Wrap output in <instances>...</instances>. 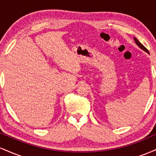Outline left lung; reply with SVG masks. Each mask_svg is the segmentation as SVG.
I'll return each instance as SVG.
<instances>
[{
	"label": "left lung",
	"mask_w": 156,
	"mask_h": 156,
	"mask_svg": "<svg viewBox=\"0 0 156 156\" xmlns=\"http://www.w3.org/2000/svg\"><path fill=\"white\" fill-rule=\"evenodd\" d=\"M133 39H134V40H135V42H136V44L137 45L139 46V47L141 48V49H142L143 51H145V52H147V53H149V51H148V50L147 49V48H146L145 47H144V46L143 45V44H141V42H139V41L138 40V39H137L136 38H135V37H134Z\"/></svg>",
	"instance_id": "1"
}]
</instances>
